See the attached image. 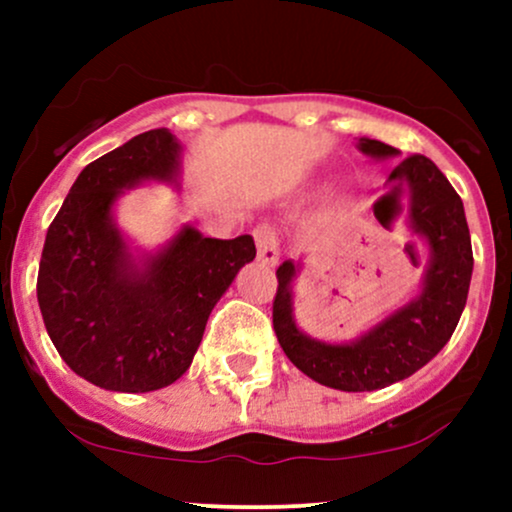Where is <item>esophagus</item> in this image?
<instances>
[{
	"instance_id": "34e87169",
	"label": "esophagus",
	"mask_w": 512,
	"mask_h": 512,
	"mask_svg": "<svg viewBox=\"0 0 512 512\" xmlns=\"http://www.w3.org/2000/svg\"><path fill=\"white\" fill-rule=\"evenodd\" d=\"M255 243H257V260L262 264L274 267L279 262V238H276L272 226H257L255 228Z\"/></svg>"
}]
</instances>
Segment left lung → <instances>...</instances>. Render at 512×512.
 <instances>
[{"mask_svg": "<svg viewBox=\"0 0 512 512\" xmlns=\"http://www.w3.org/2000/svg\"><path fill=\"white\" fill-rule=\"evenodd\" d=\"M358 151L387 161L399 156L395 146L361 137ZM396 202L392 215L375 204L380 221L404 214L411 236L426 248L419 291L351 342H322L305 334L293 313V281L301 262L286 260L276 269L274 332L281 349L315 383L342 392H373L409 378L448 344L467 303L474 257L462 199L426 156H407L387 178Z\"/></svg>", "mask_w": 512, "mask_h": 512, "instance_id": "8db88e82", "label": "left lung"}]
</instances>
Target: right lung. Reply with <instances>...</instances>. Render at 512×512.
<instances>
[{"instance_id":"right-lung-1","label":"right lung","mask_w":512,"mask_h":512,"mask_svg":"<svg viewBox=\"0 0 512 512\" xmlns=\"http://www.w3.org/2000/svg\"><path fill=\"white\" fill-rule=\"evenodd\" d=\"M180 175L170 129L137 134L81 170L45 236V330L64 363L103 390L151 392L182 378L214 305L257 255L252 236L204 238L190 223L158 250L129 245L117 199L144 182L180 190Z\"/></svg>"}]
</instances>
